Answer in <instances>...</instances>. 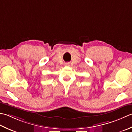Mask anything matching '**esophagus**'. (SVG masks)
Returning <instances> with one entry per match:
<instances>
[{"mask_svg":"<svg viewBox=\"0 0 132 132\" xmlns=\"http://www.w3.org/2000/svg\"><path fill=\"white\" fill-rule=\"evenodd\" d=\"M69 65H70L69 63H66V64H65V65H66V66H69Z\"/></svg>","mask_w":132,"mask_h":132,"instance_id":"obj_1","label":"esophagus"}]
</instances>
